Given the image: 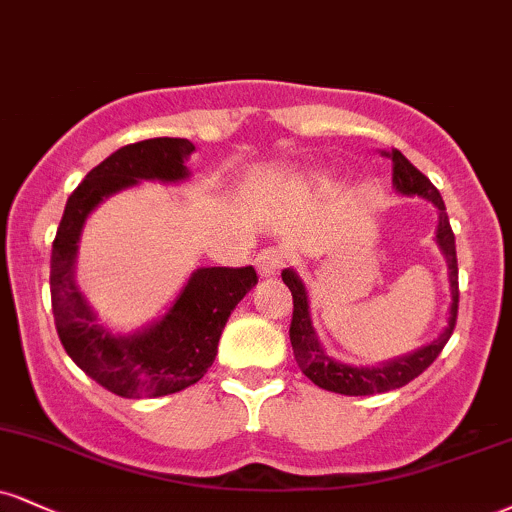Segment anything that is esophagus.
I'll use <instances>...</instances> for the list:
<instances>
[{
  "mask_svg": "<svg viewBox=\"0 0 512 512\" xmlns=\"http://www.w3.org/2000/svg\"><path fill=\"white\" fill-rule=\"evenodd\" d=\"M288 262V255L281 248H264L257 255V272L262 276H274L279 274V269Z\"/></svg>",
  "mask_w": 512,
  "mask_h": 512,
  "instance_id": "obj_1",
  "label": "esophagus"
}]
</instances>
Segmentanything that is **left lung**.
I'll list each match as a JSON object with an SVG mask.
<instances>
[{
    "label": "left lung",
    "instance_id": "1",
    "mask_svg": "<svg viewBox=\"0 0 512 512\" xmlns=\"http://www.w3.org/2000/svg\"><path fill=\"white\" fill-rule=\"evenodd\" d=\"M391 159L393 169V186L403 195H422L429 202H434L439 209V229H436V243L441 245L443 255L448 262V279H451V319H448L446 331L429 343L417 350V353L398 357V360L386 362L379 367H353L343 365V362L331 360L319 346L315 329L310 322V310H307V293L303 281L298 279V274L293 269H283L281 279L291 288L293 295V319H291V346L298 367L303 369V374L312 384H317L319 389L343 393V396H372V393H386L400 386L410 384L412 379L420 377L436 357L441 355L443 346L451 338L455 329V319H458V257H455V236L451 229V221H448L446 205H443V197L432 181L422 174L417 166H412L408 159L400 155L398 150L384 152Z\"/></svg>",
    "mask_w": 512,
    "mask_h": 512
}]
</instances>
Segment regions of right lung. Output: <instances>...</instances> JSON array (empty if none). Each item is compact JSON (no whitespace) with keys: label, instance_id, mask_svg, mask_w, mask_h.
Masks as SVG:
<instances>
[{"label":"right lung","instance_id":"obj_1","mask_svg":"<svg viewBox=\"0 0 512 512\" xmlns=\"http://www.w3.org/2000/svg\"><path fill=\"white\" fill-rule=\"evenodd\" d=\"M193 150L186 138H150L116 150L73 190L54 236L49 291L59 341L88 377L116 396H169L205 377L231 312L257 283L255 267L197 269L166 317L133 336H112L97 324L76 288L78 238L92 209L140 178L181 181Z\"/></svg>","mask_w":512,"mask_h":512}]
</instances>
